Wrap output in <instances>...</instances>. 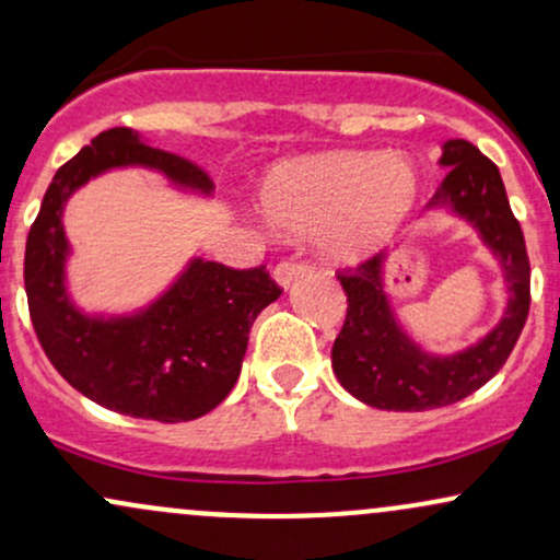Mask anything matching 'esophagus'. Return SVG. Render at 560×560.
Here are the masks:
<instances>
[{"label":"esophagus","mask_w":560,"mask_h":560,"mask_svg":"<svg viewBox=\"0 0 560 560\" xmlns=\"http://www.w3.org/2000/svg\"><path fill=\"white\" fill-rule=\"evenodd\" d=\"M310 271V266L305 260H294V258H287V260H279L273 268V279L279 281L281 287H289L294 279H300V276H305Z\"/></svg>","instance_id":"obj_1"}]
</instances>
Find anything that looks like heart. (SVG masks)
I'll return each mask as SVG.
<instances>
[{"label":"heart","instance_id":"b5f03b06","mask_svg":"<svg viewBox=\"0 0 560 560\" xmlns=\"http://www.w3.org/2000/svg\"><path fill=\"white\" fill-rule=\"evenodd\" d=\"M417 174L407 161L373 153H328L268 174L260 211L292 234L326 232L334 255L354 258L383 242L412 211Z\"/></svg>","mask_w":560,"mask_h":560}]
</instances>
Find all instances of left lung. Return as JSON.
I'll list each match as a JSON object with an SVG mask.
<instances>
[{
	"label": "left lung",
	"mask_w": 560,
	"mask_h": 560,
	"mask_svg": "<svg viewBox=\"0 0 560 560\" xmlns=\"http://www.w3.org/2000/svg\"><path fill=\"white\" fill-rule=\"evenodd\" d=\"M441 164L448 166L430 206H448L480 229L501 258L509 281V310L480 345L454 357L420 352L396 326L383 294L381 255L339 268L347 318L331 349L334 373L349 394L388 412H425L475 394L506 365L529 315V255L511 211L501 172L467 140H448Z\"/></svg>",
	"instance_id": "obj_1"
}]
</instances>
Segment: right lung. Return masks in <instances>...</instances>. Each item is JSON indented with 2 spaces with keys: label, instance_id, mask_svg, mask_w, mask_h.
I'll use <instances>...</instances> for the list:
<instances>
[{
  "label": "right lung",
  "instance_id": "obj_1",
  "mask_svg": "<svg viewBox=\"0 0 560 560\" xmlns=\"http://www.w3.org/2000/svg\"><path fill=\"white\" fill-rule=\"evenodd\" d=\"M127 164L153 166L192 190H213L198 164L145 145L130 127L96 135L59 166L31 224L23 268L31 323L57 373L91 401L143 420L187 422L226 399L255 318L284 289L266 266L195 260L156 305L135 318L80 315L65 292L62 206L83 182Z\"/></svg>",
  "mask_w": 560,
  "mask_h": 560
}]
</instances>
